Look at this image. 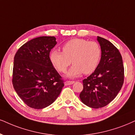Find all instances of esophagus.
I'll list each match as a JSON object with an SVG mask.
<instances>
[{
  "mask_svg": "<svg viewBox=\"0 0 135 135\" xmlns=\"http://www.w3.org/2000/svg\"><path fill=\"white\" fill-rule=\"evenodd\" d=\"M74 81H67L64 83L65 85L68 86V85H71V84H74Z\"/></svg>",
  "mask_w": 135,
  "mask_h": 135,
  "instance_id": "1",
  "label": "esophagus"
}]
</instances>
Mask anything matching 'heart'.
I'll return each mask as SVG.
<instances>
[{
    "instance_id": "1",
    "label": "heart",
    "mask_w": 135,
    "mask_h": 135,
    "mask_svg": "<svg viewBox=\"0 0 135 135\" xmlns=\"http://www.w3.org/2000/svg\"><path fill=\"white\" fill-rule=\"evenodd\" d=\"M101 49L98 43L84 39L70 40L62 47V52L52 50L49 58L53 66L60 73H65L70 66L72 60L73 66L66 76L73 78L94 72L99 65Z\"/></svg>"
}]
</instances>
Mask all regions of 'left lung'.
Segmentation results:
<instances>
[{
	"instance_id": "left-lung-1",
	"label": "left lung",
	"mask_w": 135,
	"mask_h": 135,
	"mask_svg": "<svg viewBox=\"0 0 135 135\" xmlns=\"http://www.w3.org/2000/svg\"><path fill=\"white\" fill-rule=\"evenodd\" d=\"M101 56L99 65L90 76L83 81L79 94L82 102L92 108L104 107L118 94L124 81V67L118 49L109 41L97 37Z\"/></svg>"
}]
</instances>
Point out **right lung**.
<instances>
[{"mask_svg":"<svg viewBox=\"0 0 135 135\" xmlns=\"http://www.w3.org/2000/svg\"><path fill=\"white\" fill-rule=\"evenodd\" d=\"M56 40L54 36L34 38L22 46L14 56L13 86L22 100L34 109L51 105L64 86L49 58Z\"/></svg>","mask_w":135,"mask_h":135,"instance_id":"add662e5","label":"right lung"}]
</instances>
